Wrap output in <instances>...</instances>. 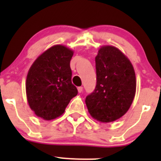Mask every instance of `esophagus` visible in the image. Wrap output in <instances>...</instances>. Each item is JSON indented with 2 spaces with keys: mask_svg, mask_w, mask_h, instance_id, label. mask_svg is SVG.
<instances>
[{
  "mask_svg": "<svg viewBox=\"0 0 161 161\" xmlns=\"http://www.w3.org/2000/svg\"><path fill=\"white\" fill-rule=\"evenodd\" d=\"M82 90H83V87H82V86L78 87V91H79V92H82Z\"/></svg>",
  "mask_w": 161,
  "mask_h": 161,
  "instance_id": "34e87169",
  "label": "esophagus"
}]
</instances>
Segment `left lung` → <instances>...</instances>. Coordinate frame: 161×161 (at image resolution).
<instances>
[{
  "mask_svg": "<svg viewBox=\"0 0 161 161\" xmlns=\"http://www.w3.org/2000/svg\"><path fill=\"white\" fill-rule=\"evenodd\" d=\"M95 61L97 86L86 97V104L94 119L111 122L130 108L136 94V74L130 61L114 47H102Z\"/></svg>",
  "mask_w": 161,
  "mask_h": 161,
  "instance_id": "left-lung-1",
  "label": "left lung"
}]
</instances>
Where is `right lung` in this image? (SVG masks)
<instances>
[{
	"label": "right lung",
	"instance_id": "obj_1",
	"mask_svg": "<svg viewBox=\"0 0 161 161\" xmlns=\"http://www.w3.org/2000/svg\"><path fill=\"white\" fill-rule=\"evenodd\" d=\"M73 51L55 45L43 52L29 70L25 83L27 100L36 115L44 120L61 116L78 94L71 83L70 61Z\"/></svg>",
	"mask_w": 161,
	"mask_h": 161
}]
</instances>
